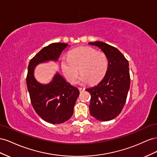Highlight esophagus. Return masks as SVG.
<instances>
[{"label":"esophagus","mask_w":157,"mask_h":157,"mask_svg":"<svg viewBox=\"0 0 157 157\" xmlns=\"http://www.w3.org/2000/svg\"><path fill=\"white\" fill-rule=\"evenodd\" d=\"M79 90L80 92H83L85 90L84 87H79Z\"/></svg>","instance_id":"34e87169"}]
</instances>
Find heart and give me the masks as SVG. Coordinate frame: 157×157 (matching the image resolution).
I'll return each instance as SVG.
<instances>
[{"mask_svg": "<svg viewBox=\"0 0 157 157\" xmlns=\"http://www.w3.org/2000/svg\"><path fill=\"white\" fill-rule=\"evenodd\" d=\"M109 68V60L102 52H97L89 47H78L71 50L68 57L61 60V68L68 82L74 83L80 71L79 82L97 83L105 77Z\"/></svg>", "mask_w": 157, "mask_h": 157, "instance_id": "obj_1", "label": "heart"}]
</instances>
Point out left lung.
Listing matches in <instances>:
<instances>
[{"label":"left lung","mask_w":157,"mask_h":157,"mask_svg":"<svg viewBox=\"0 0 157 157\" xmlns=\"http://www.w3.org/2000/svg\"><path fill=\"white\" fill-rule=\"evenodd\" d=\"M101 48L109 60V68L105 77L97 86L86 89L91 94L89 112L98 120L115 118L126 103L130 86L129 63L119 50L101 41L89 43Z\"/></svg>","instance_id":"8db88e82"}]
</instances>
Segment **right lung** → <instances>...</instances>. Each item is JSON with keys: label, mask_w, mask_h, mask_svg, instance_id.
<instances>
[{"label": "right lung", "mask_w": 157, "mask_h": 157, "mask_svg": "<svg viewBox=\"0 0 157 157\" xmlns=\"http://www.w3.org/2000/svg\"><path fill=\"white\" fill-rule=\"evenodd\" d=\"M68 45L54 43L43 48L31 59L28 68L26 83L31 105L43 120L54 124L65 122L71 118L79 91L59 73L51 83L43 85L36 81L33 72L39 63L47 60L57 61Z\"/></svg>", "instance_id": "1"}]
</instances>
